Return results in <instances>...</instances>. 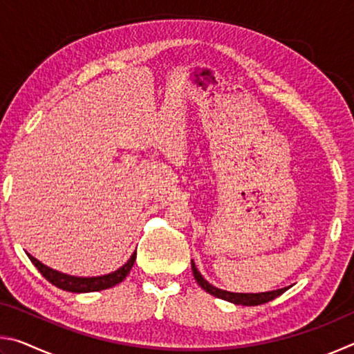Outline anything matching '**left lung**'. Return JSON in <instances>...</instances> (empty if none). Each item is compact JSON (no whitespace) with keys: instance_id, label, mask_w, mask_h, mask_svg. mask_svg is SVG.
Wrapping results in <instances>:
<instances>
[{"instance_id":"left-lung-1","label":"left lung","mask_w":354,"mask_h":354,"mask_svg":"<svg viewBox=\"0 0 354 354\" xmlns=\"http://www.w3.org/2000/svg\"><path fill=\"white\" fill-rule=\"evenodd\" d=\"M192 272H194V278L196 283H198V286H201V289H205L207 293H211V295H214V297L221 298V299H225V301H230L234 304H241V306H257V304L268 303L289 289V287H283V289H278V290L259 292V293L227 292L223 289H218V287L212 286L211 283H207V281L203 278V274L198 272V268H196L194 261H192Z\"/></svg>"}]
</instances>
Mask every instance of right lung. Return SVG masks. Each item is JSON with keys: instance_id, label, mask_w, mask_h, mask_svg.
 I'll return each mask as SVG.
<instances>
[{"instance_id": "right-lung-1", "label": "right lung", "mask_w": 354, "mask_h": 354, "mask_svg": "<svg viewBox=\"0 0 354 354\" xmlns=\"http://www.w3.org/2000/svg\"><path fill=\"white\" fill-rule=\"evenodd\" d=\"M28 256L34 266L37 267V270L44 274V278L50 281L53 286H56L62 290L73 292V293H87V292H98V290L109 289V287H113L115 284L122 283V281L128 277L131 268H133L137 253L134 251V253L131 254L129 261L124 263V266L120 267L118 270L103 274V277H92V278L70 277V274L53 270V268L44 266V263L35 259V257H32L31 254H28Z\"/></svg>"}]
</instances>
